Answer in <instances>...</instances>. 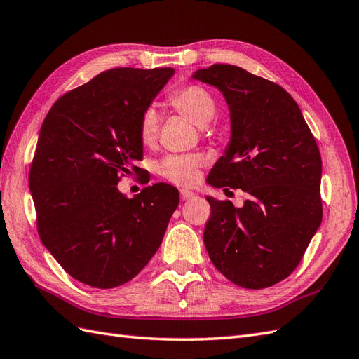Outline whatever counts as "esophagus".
<instances>
[{
	"label": "esophagus",
	"instance_id": "34e87169",
	"mask_svg": "<svg viewBox=\"0 0 359 359\" xmlns=\"http://www.w3.org/2000/svg\"><path fill=\"white\" fill-rule=\"evenodd\" d=\"M192 197H194V192H192V191H188V189H180V200H182V201L191 200Z\"/></svg>",
	"mask_w": 359,
	"mask_h": 359
}]
</instances>
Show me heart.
<instances>
[{"mask_svg": "<svg viewBox=\"0 0 359 359\" xmlns=\"http://www.w3.org/2000/svg\"><path fill=\"white\" fill-rule=\"evenodd\" d=\"M170 104L198 127L208 126L217 114L214 95L198 85H188L174 90L170 95ZM161 121L162 116L154 106L144 110L140 119V140L144 145L150 147L158 140ZM201 165L203 158L200 154H170L159 163L158 171L171 183L187 187L197 180Z\"/></svg>", "mask_w": 359, "mask_h": 359, "instance_id": "obj_1", "label": "heart"}]
</instances>
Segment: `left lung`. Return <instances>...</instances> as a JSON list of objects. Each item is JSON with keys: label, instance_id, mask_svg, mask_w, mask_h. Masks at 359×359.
Instances as JSON below:
<instances>
[{"label": "left lung", "instance_id": "left-lung-1", "mask_svg": "<svg viewBox=\"0 0 359 359\" xmlns=\"http://www.w3.org/2000/svg\"><path fill=\"white\" fill-rule=\"evenodd\" d=\"M192 79L215 86L231 112V141L206 182L247 194L241 208L206 197L209 258L238 287L269 288L297 267L321 223L317 142L296 101L273 81L226 63Z\"/></svg>", "mask_w": 359, "mask_h": 359}]
</instances>
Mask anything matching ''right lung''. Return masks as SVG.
I'll use <instances>...</instances> for the list:
<instances>
[{
    "label": "right lung",
    "mask_w": 359,
    "mask_h": 359,
    "mask_svg": "<svg viewBox=\"0 0 359 359\" xmlns=\"http://www.w3.org/2000/svg\"><path fill=\"white\" fill-rule=\"evenodd\" d=\"M172 68H114L69 90L45 116L29 176L41 241L94 288L132 280L163 240L179 191L154 183L127 198L119 177L142 159L140 119Z\"/></svg>",
    "instance_id": "obj_1"
}]
</instances>
